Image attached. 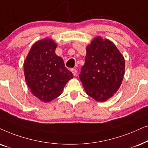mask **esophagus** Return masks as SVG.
I'll use <instances>...</instances> for the list:
<instances>
[{"label":"esophagus","instance_id":"obj_1","mask_svg":"<svg viewBox=\"0 0 148 148\" xmlns=\"http://www.w3.org/2000/svg\"><path fill=\"white\" fill-rule=\"evenodd\" d=\"M70 71L72 72L73 75H74V76H76V74H77V71H76V69L72 68V69H71V70H70Z\"/></svg>","mask_w":148,"mask_h":148}]
</instances>
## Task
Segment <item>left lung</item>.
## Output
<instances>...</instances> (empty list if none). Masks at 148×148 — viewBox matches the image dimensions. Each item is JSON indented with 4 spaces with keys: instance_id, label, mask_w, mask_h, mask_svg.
<instances>
[{
    "instance_id": "8db88e82",
    "label": "left lung",
    "mask_w": 148,
    "mask_h": 148,
    "mask_svg": "<svg viewBox=\"0 0 148 148\" xmlns=\"http://www.w3.org/2000/svg\"><path fill=\"white\" fill-rule=\"evenodd\" d=\"M85 63L79 74L86 94L105 101L117 92L125 74V59L111 41L95 37L86 48Z\"/></svg>"
}]
</instances>
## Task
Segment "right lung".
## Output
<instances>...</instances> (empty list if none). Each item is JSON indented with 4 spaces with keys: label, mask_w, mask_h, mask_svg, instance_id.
<instances>
[{
    "label": "right lung",
    "mask_w": 148,
    "mask_h": 148,
    "mask_svg": "<svg viewBox=\"0 0 148 148\" xmlns=\"http://www.w3.org/2000/svg\"><path fill=\"white\" fill-rule=\"evenodd\" d=\"M57 44L50 38L35 42L23 64L25 82L32 93L44 102L62 94L72 73L65 67L64 60L56 54Z\"/></svg>",
    "instance_id": "right-lung-1"
}]
</instances>
